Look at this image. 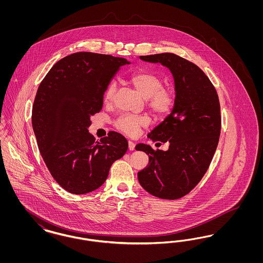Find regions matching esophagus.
Segmentation results:
<instances>
[{
  "label": "esophagus",
  "instance_id": "esophagus-1",
  "mask_svg": "<svg viewBox=\"0 0 263 263\" xmlns=\"http://www.w3.org/2000/svg\"><path fill=\"white\" fill-rule=\"evenodd\" d=\"M128 147H129V150L130 151L135 150V144L132 141L128 142Z\"/></svg>",
  "mask_w": 263,
  "mask_h": 263
}]
</instances>
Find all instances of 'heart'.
Segmentation results:
<instances>
[{
	"instance_id": "b5f03b06",
	"label": "heart",
	"mask_w": 263,
	"mask_h": 263,
	"mask_svg": "<svg viewBox=\"0 0 263 263\" xmlns=\"http://www.w3.org/2000/svg\"><path fill=\"white\" fill-rule=\"evenodd\" d=\"M129 82L147 99V105L156 116H165L174 109L176 100L175 88L163 86V79L156 72L146 69L138 70L129 76ZM116 89V83L114 81L109 82L103 92L104 103L109 104L112 102ZM148 123L149 120L145 116L121 114L113 124L117 130L134 136L140 128L148 125Z\"/></svg>"
}]
</instances>
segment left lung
I'll use <instances>...</instances> for the list:
<instances>
[{
	"label": "left lung",
	"mask_w": 263,
	"mask_h": 263,
	"mask_svg": "<svg viewBox=\"0 0 263 263\" xmlns=\"http://www.w3.org/2000/svg\"><path fill=\"white\" fill-rule=\"evenodd\" d=\"M160 62L175 78V107L148 135L153 142L170 143L168 150L138 144L135 149L149 156L148 165L138 173L141 186L150 194L174 200L188 194L206 174L221 133V106L209 78L194 63L174 54L140 56Z\"/></svg>",
	"instance_id": "8db88e82"
}]
</instances>
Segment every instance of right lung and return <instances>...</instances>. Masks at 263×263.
I'll list each match as a JSON object with an SVG mask.
<instances>
[{"label": "right lung", "mask_w": 263, "mask_h": 263, "mask_svg": "<svg viewBox=\"0 0 263 263\" xmlns=\"http://www.w3.org/2000/svg\"><path fill=\"white\" fill-rule=\"evenodd\" d=\"M124 58L77 52L56 63L38 87L31 122L43 161L57 183L73 194L100 187L128 142L109 131L96 142L90 116L100 112L103 92Z\"/></svg>", "instance_id": "add662e5"}]
</instances>
